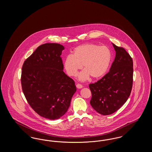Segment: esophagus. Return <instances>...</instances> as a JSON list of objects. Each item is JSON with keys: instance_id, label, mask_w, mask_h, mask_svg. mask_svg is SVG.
Wrapping results in <instances>:
<instances>
[{"instance_id": "34e87169", "label": "esophagus", "mask_w": 152, "mask_h": 152, "mask_svg": "<svg viewBox=\"0 0 152 152\" xmlns=\"http://www.w3.org/2000/svg\"><path fill=\"white\" fill-rule=\"evenodd\" d=\"M76 87H77V88H78V89H81V88H83V86H82L81 84H76Z\"/></svg>"}]
</instances>
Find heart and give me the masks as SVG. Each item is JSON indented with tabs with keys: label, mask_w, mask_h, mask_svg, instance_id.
Segmentation results:
<instances>
[{
	"label": "heart",
	"mask_w": 152,
	"mask_h": 152,
	"mask_svg": "<svg viewBox=\"0 0 152 152\" xmlns=\"http://www.w3.org/2000/svg\"><path fill=\"white\" fill-rule=\"evenodd\" d=\"M112 56L111 51L106 46L93 43L81 44L73 50V55L66 57L64 68L69 76L75 77L83 65L84 69L79 75V80L86 81L91 76L99 79L107 72Z\"/></svg>",
	"instance_id": "1"
}]
</instances>
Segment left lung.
Wrapping results in <instances>:
<instances>
[{
	"instance_id": "1",
	"label": "left lung",
	"mask_w": 152,
	"mask_h": 152,
	"mask_svg": "<svg viewBox=\"0 0 152 152\" xmlns=\"http://www.w3.org/2000/svg\"><path fill=\"white\" fill-rule=\"evenodd\" d=\"M112 44L116 56L109 72L101 79L89 84L92 93L90 104L102 115L115 113L127 101L133 84V60L122 47Z\"/></svg>"
}]
</instances>
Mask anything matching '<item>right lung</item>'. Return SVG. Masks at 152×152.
<instances>
[{"label": "right lung", "mask_w": 152, "mask_h": 152, "mask_svg": "<svg viewBox=\"0 0 152 152\" xmlns=\"http://www.w3.org/2000/svg\"><path fill=\"white\" fill-rule=\"evenodd\" d=\"M64 47H38L22 67V89L29 105L43 117L54 120L67 112L76 91L75 81L64 72L61 55Z\"/></svg>", "instance_id": "1"}]
</instances>
